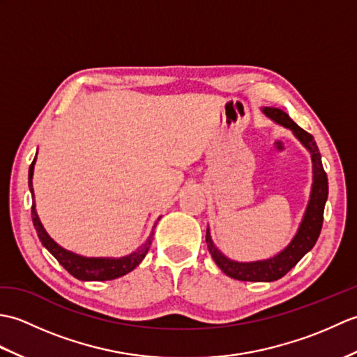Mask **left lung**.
Returning a JSON list of instances; mask_svg holds the SVG:
<instances>
[{"label":"left lung","instance_id":"8db88e82","mask_svg":"<svg viewBox=\"0 0 357 357\" xmlns=\"http://www.w3.org/2000/svg\"><path fill=\"white\" fill-rule=\"evenodd\" d=\"M262 113L271 121H275L276 124L291 130L294 138L307 149L310 156H312L313 164V184L305 213L299 224L298 231H296L293 239L290 241V244L284 250H280L278 255L268 257V259L252 262H239L230 259L215 245L213 239H211L210 229L207 227V248L218 267L227 276L238 280H250V282H273V280L280 279L314 247L321 234L324 208L328 198V178L322 167V158L313 136L296 124L284 110L276 107H264Z\"/></svg>","mask_w":357,"mask_h":357}]
</instances>
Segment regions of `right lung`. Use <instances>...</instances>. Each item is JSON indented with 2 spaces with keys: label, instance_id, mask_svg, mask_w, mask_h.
I'll return each mask as SVG.
<instances>
[{
  "label": "right lung",
  "instance_id": "add662e5",
  "mask_svg": "<svg viewBox=\"0 0 357 357\" xmlns=\"http://www.w3.org/2000/svg\"><path fill=\"white\" fill-rule=\"evenodd\" d=\"M38 153V151H36ZM35 161L36 156L33 159V162L30 164L29 169V188L30 193H32V221L35 225V230L38 233V238L43 242V245L49 250L52 256L63 265V267L70 273L73 278H77L79 280H112L127 275L132 270H135L138 265L142 262L144 257H146L149 248L151 245V241H153V234H155V227L158 224L161 216L158 218V221L155 222L153 229L150 231V236L147 241L144 242L141 247L135 250L133 253L127 255V256H121V257H87V256H81L73 252H69V250L63 248L61 245H58L55 241H53L49 233L45 231L43 227L40 218H38L36 208H35V195H33V169H35Z\"/></svg>",
  "mask_w": 357,
  "mask_h": 357
}]
</instances>
